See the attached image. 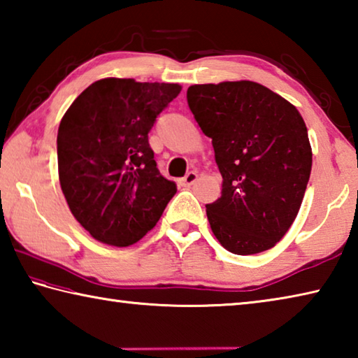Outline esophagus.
I'll use <instances>...</instances> for the list:
<instances>
[{"instance_id":"esophagus-1","label":"esophagus","mask_w":358,"mask_h":358,"mask_svg":"<svg viewBox=\"0 0 358 358\" xmlns=\"http://www.w3.org/2000/svg\"><path fill=\"white\" fill-rule=\"evenodd\" d=\"M196 180H197V172L191 171V172H187L183 178H181V185L189 187L191 185H194V181H196Z\"/></svg>"}]
</instances>
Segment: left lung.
Returning a JSON list of instances; mask_svg holds the SVG:
<instances>
[{
  "instance_id": "8db88e82",
  "label": "left lung",
  "mask_w": 358,
  "mask_h": 358,
  "mask_svg": "<svg viewBox=\"0 0 358 358\" xmlns=\"http://www.w3.org/2000/svg\"><path fill=\"white\" fill-rule=\"evenodd\" d=\"M194 118L211 138L221 197L207 203L215 237L250 256L273 248L292 226L310 181L313 153L299 110L264 85H192Z\"/></svg>"
}]
</instances>
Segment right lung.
<instances>
[{"instance_id":"add662e5","label":"right lung","mask_w":358,"mask_h":358,"mask_svg":"<svg viewBox=\"0 0 358 358\" xmlns=\"http://www.w3.org/2000/svg\"><path fill=\"white\" fill-rule=\"evenodd\" d=\"M178 83L102 78L72 102L57 137L71 213L98 241L129 246L156 226L177 192L156 167L148 132Z\"/></svg>"}]
</instances>
